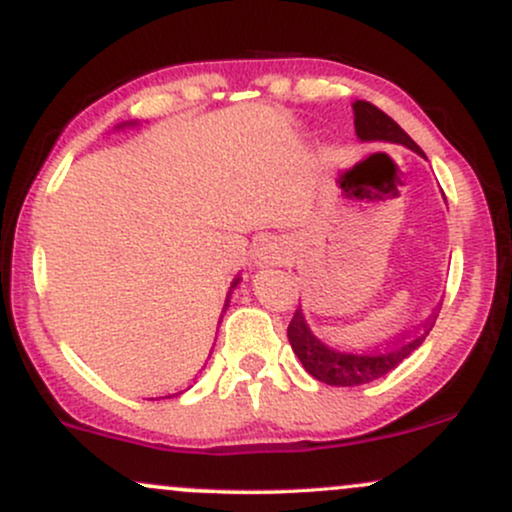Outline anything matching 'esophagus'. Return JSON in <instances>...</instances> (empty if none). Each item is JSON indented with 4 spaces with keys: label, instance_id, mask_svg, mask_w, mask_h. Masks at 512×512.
Returning a JSON list of instances; mask_svg holds the SVG:
<instances>
[{
    "label": "esophagus",
    "instance_id": "esophagus-1",
    "mask_svg": "<svg viewBox=\"0 0 512 512\" xmlns=\"http://www.w3.org/2000/svg\"><path fill=\"white\" fill-rule=\"evenodd\" d=\"M279 250L274 248V245H264V248H260V260H264V262H274V260H279Z\"/></svg>",
    "mask_w": 512,
    "mask_h": 512
}]
</instances>
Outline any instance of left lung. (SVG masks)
Wrapping results in <instances>:
<instances>
[{"label": "left lung", "instance_id": "1", "mask_svg": "<svg viewBox=\"0 0 512 512\" xmlns=\"http://www.w3.org/2000/svg\"><path fill=\"white\" fill-rule=\"evenodd\" d=\"M351 108H354V125L361 142L404 144L409 146L411 151H416V154L426 156L424 151L416 146L414 139H411L390 115H385L383 110L375 108L373 103L356 101ZM436 317L438 313H433L424 325L419 327V332H414L411 337H404L402 342L392 346V349L373 351V354H351V351L332 349V346L320 342V339L310 332V327L305 325V317L301 313V308H298L296 313H293V320L289 322V342L291 349L296 351V356L301 358L303 368L308 370L315 380H320V383L337 387L366 385L383 378L385 373L397 368L404 358L411 356V351L419 349V346L424 344V339L428 337V332L436 325Z\"/></svg>", "mask_w": 512, "mask_h": 512}]
</instances>
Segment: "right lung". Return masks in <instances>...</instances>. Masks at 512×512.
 I'll list each match as a JSON object with an SVG mask.
<instances>
[{
  "label": "right lung",
  "mask_w": 512,
  "mask_h": 512,
  "mask_svg": "<svg viewBox=\"0 0 512 512\" xmlns=\"http://www.w3.org/2000/svg\"><path fill=\"white\" fill-rule=\"evenodd\" d=\"M236 284H238V279H236V281H233V286H236ZM233 286H231V289H233Z\"/></svg>",
  "instance_id": "add662e5"
}]
</instances>
